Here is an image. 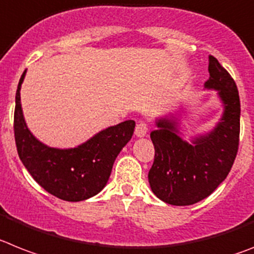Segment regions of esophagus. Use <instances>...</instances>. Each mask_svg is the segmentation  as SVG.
<instances>
[{
  "label": "esophagus",
  "instance_id": "1",
  "mask_svg": "<svg viewBox=\"0 0 254 254\" xmlns=\"http://www.w3.org/2000/svg\"><path fill=\"white\" fill-rule=\"evenodd\" d=\"M148 131H149L148 123L140 122V123H137V126H136L135 135L137 136V137H144V136L148 133Z\"/></svg>",
  "mask_w": 254,
  "mask_h": 254
}]
</instances>
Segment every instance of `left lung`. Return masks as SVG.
Instances as JSON below:
<instances>
[{"label": "left lung", "instance_id": "1", "mask_svg": "<svg viewBox=\"0 0 254 254\" xmlns=\"http://www.w3.org/2000/svg\"><path fill=\"white\" fill-rule=\"evenodd\" d=\"M209 79L205 87L218 91L225 112L208 135L191 144L177 135L176 121L159 119L151 131L155 154L149 184L160 200L172 205H190L217 189L230 172L238 154L240 135V99L230 73L209 56Z\"/></svg>", "mask_w": 254, "mask_h": 254}]
</instances>
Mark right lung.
I'll return each mask as SVG.
<instances>
[{
    "label": "right lung",
    "mask_w": 254,
    "mask_h": 254,
    "mask_svg": "<svg viewBox=\"0 0 254 254\" xmlns=\"http://www.w3.org/2000/svg\"><path fill=\"white\" fill-rule=\"evenodd\" d=\"M21 75L15 96L14 135L18 154L30 176L43 189L66 201H81L104 189L119 151L131 140L135 121H125L99 132L74 149L43 145L28 129L20 104Z\"/></svg>",
    "instance_id": "add662e5"
}]
</instances>
